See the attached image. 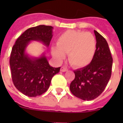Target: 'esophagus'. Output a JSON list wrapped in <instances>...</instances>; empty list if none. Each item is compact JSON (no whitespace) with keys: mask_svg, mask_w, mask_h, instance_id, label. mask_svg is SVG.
<instances>
[{"mask_svg":"<svg viewBox=\"0 0 123 123\" xmlns=\"http://www.w3.org/2000/svg\"><path fill=\"white\" fill-rule=\"evenodd\" d=\"M60 71L62 72H65V71H68V68L65 67H62L60 68Z\"/></svg>","mask_w":123,"mask_h":123,"instance_id":"34e87169","label":"esophagus"}]
</instances>
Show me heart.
<instances>
[{"instance_id":"b5f03b06","label":"heart","mask_w":123,"mask_h":123,"mask_svg":"<svg viewBox=\"0 0 123 123\" xmlns=\"http://www.w3.org/2000/svg\"><path fill=\"white\" fill-rule=\"evenodd\" d=\"M96 51V40L90 32L68 30L62 34L56 47L51 49L52 55L58 62L68 54L69 63L75 68H84L92 62Z\"/></svg>"}]
</instances>
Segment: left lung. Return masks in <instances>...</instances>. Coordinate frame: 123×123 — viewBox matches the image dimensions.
<instances>
[{"label":"left lung","mask_w":123,"mask_h":123,"mask_svg":"<svg viewBox=\"0 0 123 123\" xmlns=\"http://www.w3.org/2000/svg\"><path fill=\"white\" fill-rule=\"evenodd\" d=\"M96 51L92 62L74 71L75 78L69 89L74 96L83 100H92L105 90L111 75L113 58L105 38L94 30Z\"/></svg>","instance_id":"1"}]
</instances>
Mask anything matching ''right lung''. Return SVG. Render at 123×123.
Segmentation results:
<instances>
[{"label":"right lung","instance_id":"1","mask_svg":"<svg viewBox=\"0 0 123 123\" xmlns=\"http://www.w3.org/2000/svg\"><path fill=\"white\" fill-rule=\"evenodd\" d=\"M53 27L39 25L28 29L21 34L13 46L10 58L11 74L17 89L28 97H36L46 92L54 75L60 67L49 65L45 54L40 57H32L26 54L29 42L39 41L46 47L52 39Z\"/></svg>","mask_w":123,"mask_h":123}]
</instances>
